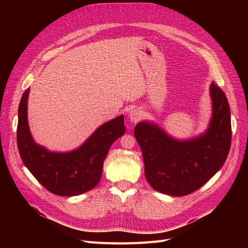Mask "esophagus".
Segmentation results:
<instances>
[{
  "label": "esophagus",
  "mask_w": 248,
  "mask_h": 248,
  "mask_svg": "<svg viewBox=\"0 0 248 248\" xmlns=\"http://www.w3.org/2000/svg\"><path fill=\"white\" fill-rule=\"evenodd\" d=\"M129 119L132 123H138L141 119V111L139 108H133L130 110Z\"/></svg>",
  "instance_id": "esophagus-1"
}]
</instances>
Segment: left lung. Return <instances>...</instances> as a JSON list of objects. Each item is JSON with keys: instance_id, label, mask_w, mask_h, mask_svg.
I'll list each match as a JSON object with an SVG mask.
<instances>
[{"instance_id": "8db88e82", "label": "left lung", "mask_w": 248, "mask_h": 248, "mask_svg": "<svg viewBox=\"0 0 248 248\" xmlns=\"http://www.w3.org/2000/svg\"><path fill=\"white\" fill-rule=\"evenodd\" d=\"M212 118L202 136L188 140L170 138L158 126L140 122L134 128L152 188L172 197L187 196L206 184L226 161L232 140L227 96L214 82L210 86Z\"/></svg>"}]
</instances>
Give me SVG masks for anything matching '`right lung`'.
Instances as JSON below:
<instances>
[{
    "instance_id": "add662e5",
    "label": "right lung",
    "mask_w": 248,
    "mask_h": 248,
    "mask_svg": "<svg viewBox=\"0 0 248 248\" xmlns=\"http://www.w3.org/2000/svg\"><path fill=\"white\" fill-rule=\"evenodd\" d=\"M27 89L19 102L17 147L22 162L43 187L62 197L78 196L98 184L103 161L116 140L125 133L124 117L104 123L79 148L71 152L56 153L37 145L28 125Z\"/></svg>"
}]
</instances>
